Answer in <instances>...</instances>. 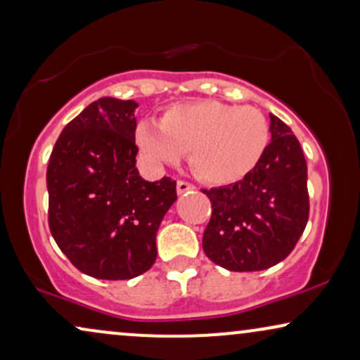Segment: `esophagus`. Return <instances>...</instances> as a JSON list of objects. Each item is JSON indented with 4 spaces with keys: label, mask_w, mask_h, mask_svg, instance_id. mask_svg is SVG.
<instances>
[{
    "label": "esophagus",
    "mask_w": 360,
    "mask_h": 360,
    "mask_svg": "<svg viewBox=\"0 0 360 360\" xmlns=\"http://www.w3.org/2000/svg\"><path fill=\"white\" fill-rule=\"evenodd\" d=\"M176 189H177V194H184L188 193V191H194V186L188 183V181H177Z\"/></svg>",
    "instance_id": "1"
}]
</instances>
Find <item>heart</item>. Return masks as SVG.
Segmentation results:
<instances>
[{
  "instance_id": "b5f03b06",
  "label": "heart",
  "mask_w": 360,
  "mask_h": 360,
  "mask_svg": "<svg viewBox=\"0 0 360 360\" xmlns=\"http://www.w3.org/2000/svg\"><path fill=\"white\" fill-rule=\"evenodd\" d=\"M269 122L252 106L216 99L166 108L158 124L136 127V143L159 165H177L191 153V166L209 184H233L251 174L269 144Z\"/></svg>"
}]
</instances>
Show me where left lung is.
<instances>
[{
	"label": "left lung",
	"mask_w": 360,
	"mask_h": 360,
	"mask_svg": "<svg viewBox=\"0 0 360 360\" xmlns=\"http://www.w3.org/2000/svg\"><path fill=\"white\" fill-rule=\"evenodd\" d=\"M271 136L251 174L224 188L202 189L212 209L202 249L227 271L269 269L292 252L306 229L307 165L301 144L274 115Z\"/></svg>",
	"instance_id": "1"
}]
</instances>
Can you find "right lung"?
<instances>
[{
    "instance_id": "add662e5",
    "label": "right lung",
    "mask_w": 360,
    "mask_h": 360,
    "mask_svg": "<svg viewBox=\"0 0 360 360\" xmlns=\"http://www.w3.org/2000/svg\"><path fill=\"white\" fill-rule=\"evenodd\" d=\"M134 101L101 98L68 122L49 156L48 224L72 266L122 281L156 261V233L176 181L148 183L136 167Z\"/></svg>"
}]
</instances>
